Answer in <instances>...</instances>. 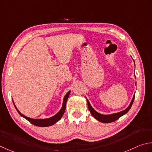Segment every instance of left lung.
<instances>
[{
    "label": "left lung",
    "mask_w": 152,
    "mask_h": 152,
    "mask_svg": "<svg viewBox=\"0 0 152 152\" xmlns=\"http://www.w3.org/2000/svg\"><path fill=\"white\" fill-rule=\"evenodd\" d=\"M134 66H135V64H134ZM134 75L135 77V75ZM135 78H136V77H135ZM135 85H137V83H135ZM134 96H135V94H134V96H133V98H132L131 102L130 103L129 106L126 107L125 110H123L121 111H120V112H117V113H112V114H109V115H104V114H101L100 113L97 112V111L92 107L91 104H90V102H89L88 99L86 98V101H87L88 110L90 111V112L91 113L92 115L96 119L99 121L100 122L104 123H111V122L115 121H116L117 119H118L119 117L124 115L125 114H126L128 112L129 110L131 109L133 102H134Z\"/></svg>",
    "instance_id": "obj_1"
}]
</instances>
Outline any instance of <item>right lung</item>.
Segmentation results:
<instances>
[{"mask_svg": "<svg viewBox=\"0 0 152 152\" xmlns=\"http://www.w3.org/2000/svg\"><path fill=\"white\" fill-rule=\"evenodd\" d=\"M71 91H68L67 92V94L65 95V96L63 100V104H62V107L60 109V110L58 111V112L54 115V116H52L51 117H49V118H46V119H33V118H30V117H27L26 115H24L23 114L21 113L20 111L18 110V108L14 104V102L13 100V103L14 104V106L15 107V109L18 111V112L20 113V115L23 117V118L27 119L28 121H29L31 123L33 124L34 125L38 126H41V127H45V126H51L52 125H54L56 123H57L59 120H60L61 117L63 116L64 113L65 112V110H66V102L68 99V97H69V94H70Z\"/></svg>", "mask_w": 152, "mask_h": 152, "instance_id": "add662e5", "label": "right lung"}]
</instances>
